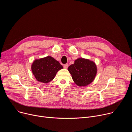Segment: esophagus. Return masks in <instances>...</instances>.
I'll use <instances>...</instances> for the list:
<instances>
[{
    "label": "esophagus",
    "instance_id": "obj_1",
    "mask_svg": "<svg viewBox=\"0 0 132 132\" xmlns=\"http://www.w3.org/2000/svg\"><path fill=\"white\" fill-rule=\"evenodd\" d=\"M68 64H65V65H64V67L65 69H67V68H68Z\"/></svg>",
    "mask_w": 132,
    "mask_h": 132
}]
</instances>
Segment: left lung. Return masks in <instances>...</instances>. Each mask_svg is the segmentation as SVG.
Segmentation results:
<instances>
[{"label": "left lung", "mask_w": 132, "mask_h": 132, "mask_svg": "<svg viewBox=\"0 0 132 132\" xmlns=\"http://www.w3.org/2000/svg\"><path fill=\"white\" fill-rule=\"evenodd\" d=\"M68 70L74 81L79 87H84L90 84L95 80L97 73L96 63L87 59L79 58L70 65Z\"/></svg>", "instance_id": "obj_1"}]
</instances>
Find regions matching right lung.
Segmentation results:
<instances>
[{"instance_id": "obj_1", "label": "right lung", "mask_w": 132, "mask_h": 132, "mask_svg": "<svg viewBox=\"0 0 132 132\" xmlns=\"http://www.w3.org/2000/svg\"><path fill=\"white\" fill-rule=\"evenodd\" d=\"M31 70L39 82L47 84L55 77L57 72L63 67L59 62L51 56L35 59L31 65Z\"/></svg>"}]
</instances>
